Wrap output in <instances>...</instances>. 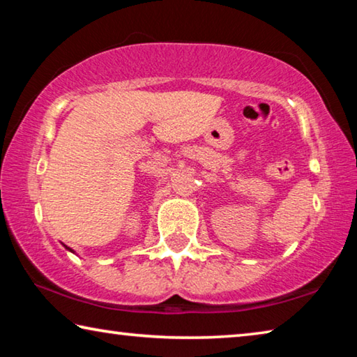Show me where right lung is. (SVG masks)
<instances>
[{
    "mask_svg": "<svg viewBox=\"0 0 357 357\" xmlns=\"http://www.w3.org/2000/svg\"><path fill=\"white\" fill-rule=\"evenodd\" d=\"M66 249H69V247H66ZM69 250H70V249H69ZM70 252H72V250H70Z\"/></svg>",
    "mask_w": 357,
    "mask_h": 357,
    "instance_id": "add662e5",
    "label": "right lung"
}]
</instances>
